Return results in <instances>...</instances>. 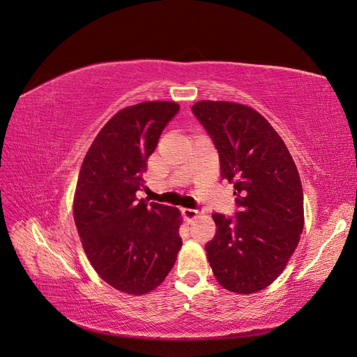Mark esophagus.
Wrapping results in <instances>:
<instances>
[{"label":"esophagus","mask_w":357,"mask_h":357,"mask_svg":"<svg viewBox=\"0 0 357 357\" xmlns=\"http://www.w3.org/2000/svg\"><path fill=\"white\" fill-rule=\"evenodd\" d=\"M202 213H204V210H199V208H183V215H185L186 220L197 219L198 215H201Z\"/></svg>","instance_id":"esophagus-1"}]
</instances>
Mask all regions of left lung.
Instances as JSON below:
<instances>
[{"label":"left lung","mask_w":357,"mask_h":357,"mask_svg":"<svg viewBox=\"0 0 357 357\" xmlns=\"http://www.w3.org/2000/svg\"><path fill=\"white\" fill-rule=\"evenodd\" d=\"M192 112L219 152L220 176L234 183L235 219L213 214L214 238L205 245L219 284L248 295L283 273L304 229V193L284 142L255 109L204 100Z\"/></svg>","instance_id":"1"}]
</instances>
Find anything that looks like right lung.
<instances>
[{
    "instance_id": "right-lung-1",
    "label": "right lung",
    "mask_w": 357,
    "mask_h": 357,
    "mask_svg": "<svg viewBox=\"0 0 357 357\" xmlns=\"http://www.w3.org/2000/svg\"><path fill=\"white\" fill-rule=\"evenodd\" d=\"M180 110L146 101L119 110L95 137L74 192L73 213L91 265L107 284L146 295L164 282L181 248V214L147 199L142 174L160 132Z\"/></svg>"
}]
</instances>
